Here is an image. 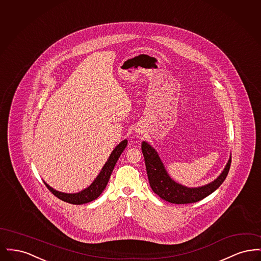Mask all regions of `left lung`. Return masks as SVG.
I'll use <instances>...</instances> for the list:
<instances>
[{
    "label": "left lung",
    "mask_w": 261,
    "mask_h": 261,
    "mask_svg": "<svg viewBox=\"0 0 261 261\" xmlns=\"http://www.w3.org/2000/svg\"><path fill=\"white\" fill-rule=\"evenodd\" d=\"M142 151L151 190L162 199L176 204L197 202L210 196L223 183L231 166L230 159L223 172L213 182L199 188H187L176 183L169 177L158 152L147 142L142 143Z\"/></svg>",
    "instance_id": "1"
}]
</instances>
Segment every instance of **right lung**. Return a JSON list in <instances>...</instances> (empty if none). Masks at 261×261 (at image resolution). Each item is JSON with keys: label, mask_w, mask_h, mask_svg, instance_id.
Masks as SVG:
<instances>
[{"label": "right lung", "mask_w": 261, "mask_h": 261, "mask_svg": "<svg viewBox=\"0 0 261 261\" xmlns=\"http://www.w3.org/2000/svg\"><path fill=\"white\" fill-rule=\"evenodd\" d=\"M126 146H127V140H124L112 150V154L109 158V161L106 162V164L103 165L101 171L99 172L96 180L88 187L87 189L83 190L82 192H79L76 194H65V193H62V192L54 190L46 183H45V185L50 190L51 194H54L57 198L62 199L65 202H68L71 204H83V203L90 202V201L97 199L102 193V191L105 190V188L110 180V177L112 175V170L115 166V163L118 161L120 154L124 150Z\"/></svg>", "instance_id": "add662e5"}]
</instances>
